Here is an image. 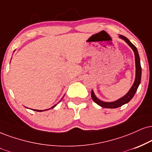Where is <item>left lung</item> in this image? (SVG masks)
Returning <instances> with one entry per match:
<instances>
[{"label":"left lung","mask_w":152,"mask_h":152,"mask_svg":"<svg viewBox=\"0 0 152 152\" xmlns=\"http://www.w3.org/2000/svg\"><path fill=\"white\" fill-rule=\"evenodd\" d=\"M120 38H121L122 39H123V40L125 41V42H126L127 44H128L129 46L132 48V50H133L134 53V56H135V65H136L135 80H134L133 85H132V87L130 88V91H129L124 96L122 97V98L118 99V100L115 101V102H102V101L99 100V99H97L96 96H95L94 91H91V99H93V101L96 103V104L99 105V106H102L103 108H115L121 107V106H123V105L128 103L131 99H132V97L134 96V94L136 93L137 90V88L139 87L140 82H141L142 69H141V65H140V56H139V53H138L137 49L135 46H134V45L128 40V38H126L125 37L123 36V35H120Z\"/></svg>","instance_id":"left-lung-1"}]
</instances>
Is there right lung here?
Here are the masks:
<instances>
[{"label":"right lung","instance_id":"obj_1","mask_svg":"<svg viewBox=\"0 0 152 152\" xmlns=\"http://www.w3.org/2000/svg\"><path fill=\"white\" fill-rule=\"evenodd\" d=\"M56 106V105H55V106H53V107H51V108H53L54 107H55V106ZM36 110V111H39V112H42V111H43V110Z\"/></svg>","mask_w":152,"mask_h":152}]
</instances>
